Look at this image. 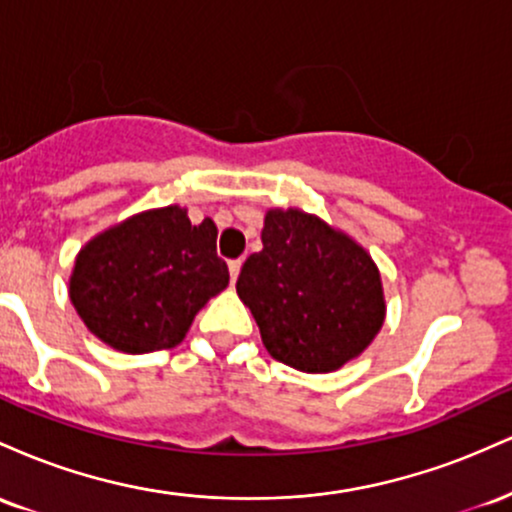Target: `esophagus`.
<instances>
[{
  "label": "esophagus",
  "mask_w": 512,
  "mask_h": 512,
  "mask_svg": "<svg viewBox=\"0 0 512 512\" xmlns=\"http://www.w3.org/2000/svg\"><path fill=\"white\" fill-rule=\"evenodd\" d=\"M240 267H243V257H238V260H231V262H228V272H231V279H233V281L238 279Z\"/></svg>",
  "instance_id": "1"
}]
</instances>
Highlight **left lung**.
<instances>
[{"label": "left lung", "instance_id": "8db88e82", "mask_svg": "<svg viewBox=\"0 0 512 512\" xmlns=\"http://www.w3.org/2000/svg\"><path fill=\"white\" fill-rule=\"evenodd\" d=\"M236 289L269 356L303 373L342 368L385 320L368 252L301 209L267 211L262 250L245 260Z\"/></svg>", "mask_w": 512, "mask_h": 512}]
</instances>
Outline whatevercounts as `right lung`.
Segmentation results:
<instances>
[{
	"label": "right lung",
	"mask_w": 512,
	"mask_h": 512,
	"mask_svg": "<svg viewBox=\"0 0 512 512\" xmlns=\"http://www.w3.org/2000/svg\"><path fill=\"white\" fill-rule=\"evenodd\" d=\"M228 286L216 226L163 207L122 221L79 252L69 298L101 342L125 354L173 349L211 296Z\"/></svg>",
	"instance_id": "obj_1"
}]
</instances>
